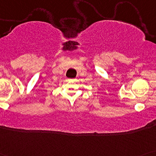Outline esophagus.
<instances>
[{
  "mask_svg": "<svg viewBox=\"0 0 156 156\" xmlns=\"http://www.w3.org/2000/svg\"><path fill=\"white\" fill-rule=\"evenodd\" d=\"M75 80V79H73V80Z\"/></svg>",
  "mask_w": 156,
  "mask_h": 156,
  "instance_id": "esophagus-1",
  "label": "esophagus"
}]
</instances>
